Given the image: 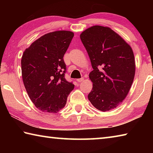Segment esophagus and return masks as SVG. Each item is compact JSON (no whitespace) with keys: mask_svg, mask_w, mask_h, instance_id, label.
<instances>
[{"mask_svg":"<svg viewBox=\"0 0 153 153\" xmlns=\"http://www.w3.org/2000/svg\"><path fill=\"white\" fill-rule=\"evenodd\" d=\"M83 80H84V78H83V77H82V78H79V79H77V80H76V81L77 82H81L82 81H83Z\"/></svg>","mask_w":153,"mask_h":153,"instance_id":"34e87169","label":"esophagus"}]
</instances>
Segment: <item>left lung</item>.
<instances>
[{"instance_id": "8db88e82", "label": "left lung", "mask_w": 153, "mask_h": 153, "mask_svg": "<svg viewBox=\"0 0 153 153\" xmlns=\"http://www.w3.org/2000/svg\"><path fill=\"white\" fill-rule=\"evenodd\" d=\"M91 61L93 83L88 98L97 109L117 107L126 97L135 76V60L131 48L108 27L94 25L80 34Z\"/></svg>"}]
</instances>
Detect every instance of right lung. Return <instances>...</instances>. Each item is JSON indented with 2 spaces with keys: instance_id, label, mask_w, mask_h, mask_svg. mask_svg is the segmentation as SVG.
<instances>
[{
  "instance_id": "1",
  "label": "right lung",
  "mask_w": 153,
  "mask_h": 153,
  "mask_svg": "<svg viewBox=\"0 0 153 153\" xmlns=\"http://www.w3.org/2000/svg\"><path fill=\"white\" fill-rule=\"evenodd\" d=\"M74 36L64 30L48 33L23 54V82L31 100L43 112L58 113L74 88L73 83L65 78L67 67L63 60Z\"/></svg>"
}]
</instances>
